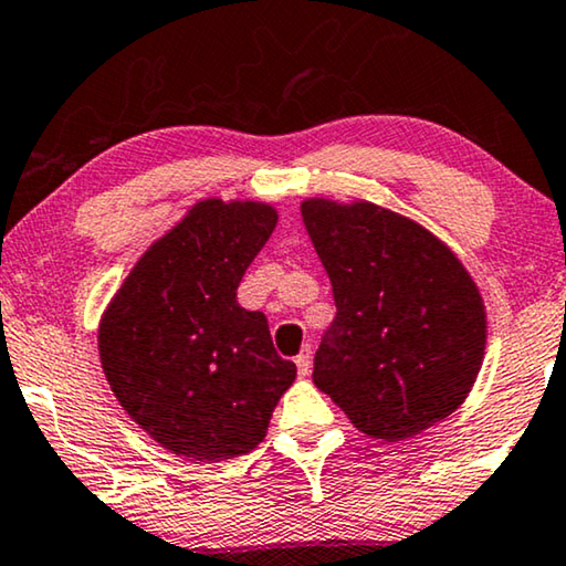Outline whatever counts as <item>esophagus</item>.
I'll return each instance as SVG.
<instances>
[{
	"mask_svg": "<svg viewBox=\"0 0 566 566\" xmlns=\"http://www.w3.org/2000/svg\"><path fill=\"white\" fill-rule=\"evenodd\" d=\"M311 359H313V349L311 346H305L303 352L297 354V373H300V378H307V375H311Z\"/></svg>",
	"mask_w": 566,
	"mask_h": 566,
	"instance_id": "esophagus-1",
	"label": "esophagus"
}]
</instances>
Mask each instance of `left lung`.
<instances>
[{"label":"left lung","mask_w":566,"mask_h":566,"mask_svg":"<svg viewBox=\"0 0 566 566\" xmlns=\"http://www.w3.org/2000/svg\"><path fill=\"white\" fill-rule=\"evenodd\" d=\"M334 287L313 382L367 437L398 442L450 417L486 349L481 292L458 255L373 201L300 205Z\"/></svg>","instance_id":"obj_1"}]
</instances>
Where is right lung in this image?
Instances as JSON below:
<instances>
[{
  "label": "right lung",
  "instance_id": "right-lung-1",
  "mask_svg": "<svg viewBox=\"0 0 566 566\" xmlns=\"http://www.w3.org/2000/svg\"><path fill=\"white\" fill-rule=\"evenodd\" d=\"M263 201L201 199L134 263L105 307L97 352L124 411L186 461L251 453L295 361L266 315L238 305L245 269L276 228Z\"/></svg>",
  "mask_w": 566,
  "mask_h": 566
}]
</instances>
